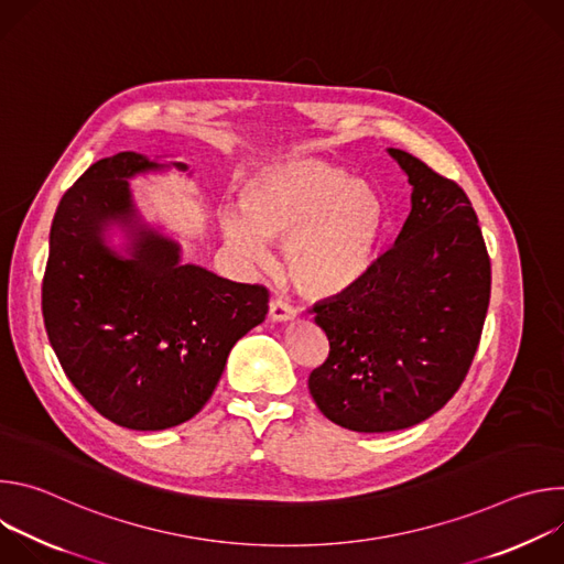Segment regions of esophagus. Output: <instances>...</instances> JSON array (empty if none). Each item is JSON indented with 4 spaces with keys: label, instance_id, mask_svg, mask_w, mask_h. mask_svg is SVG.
I'll return each mask as SVG.
<instances>
[{
    "label": "esophagus",
    "instance_id": "34e87169",
    "mask_svg": "<svg viewBox=\"0 0 564 564\" xmlns=\"http://www.w3.org/2000/svg\"><path fill=\"white\" fill-rule=\"evenodd\" d=\"M296 316V310L283 301V299H272L270 301V318L272 321H290Z\"/></svg>",
    "mask_w": 564,
    "mask_h": 564
}]
</instances>
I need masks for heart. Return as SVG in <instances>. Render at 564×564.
<instances>
[{
  "label": "heart",
  "mask_w": 564,
  "mask_h": 564,
  "mask_svg": "<svg viewBox=\"0 0 564 564\" xmlns=\"http://www.w3.org/2000/svg\"><path fill=\"white\" fill-rule=\"evenodd\" d=\"M238 209L220 214L225 243L250 263L268 259L265 240L283 245L292 285L314 299L357 285L375 265L388 225L381 194L318 158H288L250 174Z\"/></svg>",
  "instance_id": "1"
}]
</instances>
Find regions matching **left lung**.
Wrapping results in <instances>:
<instances>
[{
    "mask_svg": "<svg viewBox=\"0 0 564 564\" xmlns=\"http://www.w3.org/2000/svg\"><path fill=\"white\" fill-rule=\"evenodd\" d=\"M388 153L413 185V209L357 285L310 310L330 344L310 394L357 433L437 413L473 364L491 299L489 252L464 189L406 151Z\"/></svg>",
    "mask_w": 564,
    "mask_h": 564,
    "instance_id": "left-lung-1",
    "label": "left lung"
}]
</instances>
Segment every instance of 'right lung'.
Instances as JSON below:
<instances>
[{"mask_svg":"<svg viewBox=\"0 0 564 564\" xmlns=\"http://www.w3.org/2000/svg\"><path fill=\"white\" fill-rule=\"evenodd\" d=\"M160 165L122 151L98 160L62 196L42 281L48 341L89 404L131 431L192 420L212 397L234 344L268 314L263 285L181 263V246L140 223L127 178ZM111 224L132 243H104Z\"/></svg>","mask_w":564,"mask_h":564,"instance_id":"obj_1","label":"right lung"}]
</instances>
